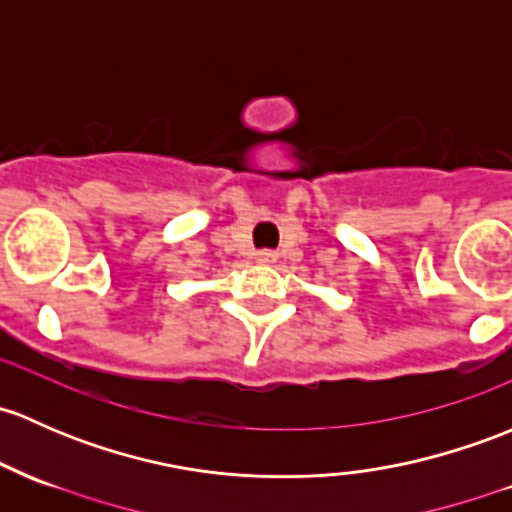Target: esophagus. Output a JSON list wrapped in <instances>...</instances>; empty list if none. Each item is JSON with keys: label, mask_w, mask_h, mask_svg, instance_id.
I'll return each instance as SVG.
<instances>
[{"label": "esophagus", "mask_w": 512, "mask_h": 512, "mask_svg": "<svg viewBox=\"0 0 512 512\" xmlns=\"http://www.w3.org/2000/svg\"><path fill=\"white\" fill-rule=\"evenodd\" d=\"M277 252H274V250H260V252H257V255H255V260L257 262H260V265H272V262H277Z\"/></svg>", "instance_id": "1"}]
</instances>
